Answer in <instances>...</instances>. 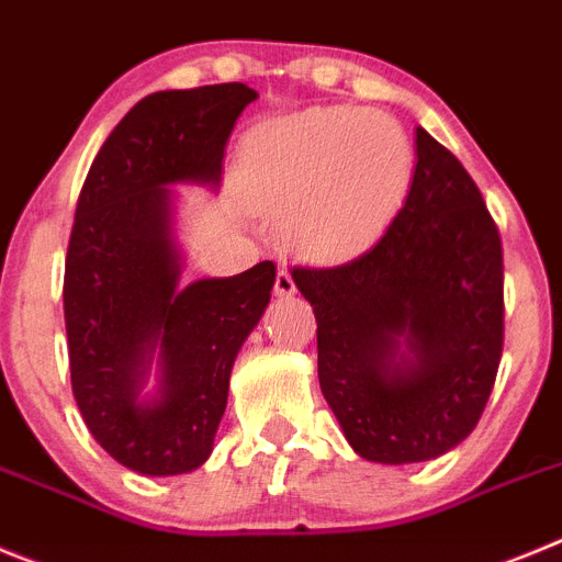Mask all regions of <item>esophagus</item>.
Listing matches in <instances>:
<instances>
[{
    "label": "esophagus",
    "instance_id": "34e87169",
    "mask_svg": "<svg viewBox=\"0 0 562 562\" xmlns=\"http://www.w3.org/2000/svg\"><path fill=\"white\" fill-rule=\"evenodd\" d=\"M296 293V285H293V277L288 269H280L277 271V280H274V296H280V300H288V296H293Z\"/></svg>",
    "mask_w": 562,
    "mask_h": 562
}]
</instances>
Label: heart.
Listing matches in <instances>:
<instances>
[{
	"label": "heart",
	"mask_w": 562,
	"mask_h": 562,
	"mask_svg": "<svg viewBox=\"0 0 562 562\" xmlns=\"http://www.w3.org/2000/svg\"><path fill=\"white\" fill-rule=\"evenodd\" d=\"M240 170L251 199L288 221L293 246L338 260L375 244L397 218L414 150L389 114L318 105L257 125Z\"/></svg>",
	"instance_id": "1"
}]
</instances>
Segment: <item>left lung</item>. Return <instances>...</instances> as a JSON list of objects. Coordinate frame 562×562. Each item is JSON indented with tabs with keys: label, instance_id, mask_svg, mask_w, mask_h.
<instances>
[{
	"label": "left lung",
	"instance_id": "1",
	"mask_svg": "<svg viewBox=\"0 0 562 562\" xmlns=\"http://www.w3.org/2000/svg\"><path fill=\"white\" fill-rule=\"evenodd\" d=\"M293 282L316 313L318 386L358 457L428 462L476 428L504 347L502 237L426 128L381 240L344 266L293 269Z\"/></svg>",
	"mask_w": 562,
	"mask_h": 562
}]
</instances>
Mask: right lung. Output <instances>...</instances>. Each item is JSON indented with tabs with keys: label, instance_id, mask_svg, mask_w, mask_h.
Returning a JSON list of instances; mask_svg holds the SVG:
<instances>
[{
	"label": "right lung",
	"instance_id": "1",
	"mask_svg": "<svg viewBox=\"0 0 562 562\" xmlns=\"http://www.w3.org/2000/svg\"><path fill=\"white\" fill-rule=\"evenodd\" d=\"M246 83L143 98L94 156L64 271L72 392L105 453L143 476L210 459L237 350L271 300V260L181 285L173 184L218 190ZM157 369V392L143 395Z\"/></svg>",
	"mask_w": 562,
	"mask_h": 562
}]
</instances>
